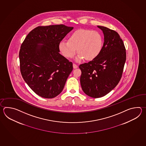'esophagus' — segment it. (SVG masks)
Listing matches in <instances>:
<instances>
[{
	"mask_svg": "<svg viewBox=\"0 0 146 146\" xmlns=\"http://www.w3.org/2000/svg\"><path fill=\"white\" fill-rule=\"evenodd\" d=\"M78 65H77L76 64H73V68L74 69L77 68H78Z\"/></svg>",
	"mask_w": 146,
	"mask_h": 146,
	"instance_id": "esophagus-1",
	"label": "esophagus"
}]
</instances>
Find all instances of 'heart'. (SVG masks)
Segmentation results:
<instances>
[{
    "label": "heart",
    "instance_id": "obj_1",
    "mask_svg": "<svg viewBox=\"0 0 146 146\" xmlns=\"http://www.w3.org/2000/svg\"><path fill=\"white\" fill-rule=\"evenodd\" d=\"M103 39L98 31L90 29H79L69 35L68 41L59 42L58 49L63 56L72 58L78 53L75 60L77 62L86 58L92 60L99 56L102 50Z\"/></svg>",
    "mask_w": 146,
    "mask_h": 146
}]
</instances>
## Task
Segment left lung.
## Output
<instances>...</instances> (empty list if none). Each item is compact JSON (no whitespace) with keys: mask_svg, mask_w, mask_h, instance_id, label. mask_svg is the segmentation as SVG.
Here are the masks:
<instances>
[{"mask_svg":"<svg viewBox=\"0 0 146 146\" xmlns=\"http://www.w3.org/2000/svg\"><path fill=\"white\" fill-rule=\"evenodd\" d=\"M98 27L104 34L102 50L96 58L79 66L82 89L93 98L105 96L115 88L121 79L126 58L119 34L105 27Z\"/></svg>","mask_w":146,"mask_h":146,"instance_id":"1","label":"left lung"}]
</instances>
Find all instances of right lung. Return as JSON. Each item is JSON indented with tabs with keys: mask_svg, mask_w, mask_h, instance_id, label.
Here are the masks:
<instances>
[{
	"mask_svg": "<svg viewBox=\"0 0 146 146\" xmlns=\"http://www.w3.org/2000/svg\"><path fill=\"white\" fill-rule=\"evenodd\" d=\"M73 29L63 25L38 27L22 43L20 72L25 82L39 96L52 99L63 90L73 67L59 54L58 45Z\"/></svg>",
	"mask_w": 146,
	"mask_h": 146,
	"instance_id": "1",
	"label": "right lung"
}]
</instances>
